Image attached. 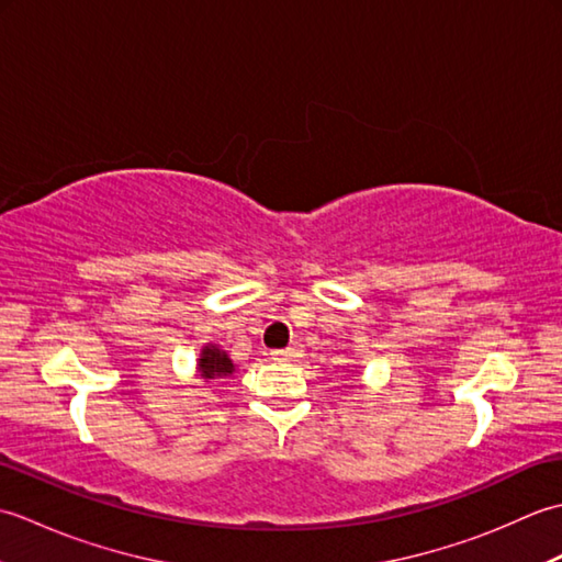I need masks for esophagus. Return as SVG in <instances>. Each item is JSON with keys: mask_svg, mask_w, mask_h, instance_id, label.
<instances>
[{"mask_svg": "<svg viewBox=\"0 0 562 562\" xmlns=\"http://www.w3.org/2000/svg\"><path fill=\"white\" fill-rule=\"evenodd\" d=\"M296 357H302V348L296 342L292 345V348H284V350H274L272 352V360H284V362L296 360Z\"/></svg>", "mask_w": 562, "mask_h": 562, "instance_id": "1", "label": "esophagus"}]
</instances>
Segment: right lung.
Wrapping results in <instances>:
<instances>
[{
    "label": "right lung",
    "mask_w": 562,
    "mask_h": 562,
    "mask_svg": "<svg viewBox=\"0 0 562 562\" xmlns=\"http://www.w3.org/2000/svg\"><path fill=\"white\" fill-rule=\"evenodd\" d=\"M236 374V364L229 357V352L222 350L220 345L205 342L198 355L195 362V376L202 381H220Z\"/></svg>",
    "instance_id": "right-lung-1"
}]
</instances>
